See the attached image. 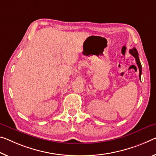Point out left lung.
Instances as JSON below:
<instances>
[{
	"mask_svg": "<svg viewBox=\"0 0 156 156\" xmlns=\"http://www.w3.org/2000/svg\"><path fill=\"white\" fill-rule=\"evenodd\" d=\"M129 53L131 54V55L135 58L136 62H137L138 68H139V71H140L139 77H140V79L141 80V75H142V65H141L140 59H139V56H138V52L137 51V49H136L135 47H133V48L130 49Z\"/></svg>",
	"mask_w": 156,
	"mask_h": 156,
	"instance_id": "1",
	"label": "left lung"
}]
</instances>
